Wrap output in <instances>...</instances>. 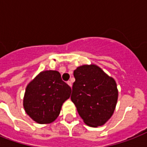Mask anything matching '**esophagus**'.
<instances>
[{"instance_id": "esophagus-1", "label": "esophagus", "mask_w": 147, "mask_h": 147, "mask_svg": "<svg viewBox=\"0 0 147 147\" xmlns=\"http://www.w3.org/2000/svg\"><path fill=\"white\" fill-rule=\"evenodd\" d=\"M67 84H68V85H69V86H70V87L71 88V86H72V84H71V81H69V82H67Z\"/></svg>"}]
</instances>
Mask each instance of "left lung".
<instances>
[{
	"label": "left lung",
	"mask_w": 147,
	"mask_h": 147,
	"mask_svg": "<svg viewBox=\"0 0 147 147\" xmlns=\"http://www.w3.org/2000/svg\"><path fill=\"white\" fill-rule=\"evenodd\" d=\"M71 100L88 126L104 125L113 115L118 90L116 82L94 64L83 65L74 71Z\"/></svg>",
	"instance_id": "1"
}]
</instances>
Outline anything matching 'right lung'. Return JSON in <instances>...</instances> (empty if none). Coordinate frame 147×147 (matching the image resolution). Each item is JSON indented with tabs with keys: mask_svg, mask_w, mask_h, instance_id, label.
Returning <instances> with one entry per match:
<instances>
[{
	"mask_svg": "<svg viewBox=\"0 0 147 147\" xmlns=\"http://www.w3.org/2000/svg\"><path fill=\"white\" fill-rule=\"evenodd\" d=\"M71 92L59 71H42L26 86L23 102L24 110L36 123H51L59 117Z\"/></svg>",
	"mask_w": 147,
	"mask_h": 147,
	"instance_id": "right-lung-1",
	"label": "right lung"
}]
</instances>
